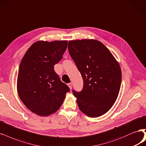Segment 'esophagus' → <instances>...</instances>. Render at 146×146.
Returning a JSON list of instances; mask_svg holds the SVG:
<instances>
[{
	"mask_svg": "<svg viewBox=\"0 0 146 146\" xmlns=\"http://www.w3.org/2000/svg\"><path fill=\"white\" fill-rule=\"evenodd\" d=\"M68 85V86L69 87L70 89H72V83H70Z\"/></svg>",
	"mask_w": 146,
	"mask_h": 146,
	"instance_id": "obj_1",
	"label": "esophagus"
}]
</instances>
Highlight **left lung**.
<instances>
[{
    "instance_id": "1",
    "label": "left lung",
    "mask_w": 146,
    "mask_h": 146,
    "mask_svg": "<svg viewBox=\"0 0 146 146\" xmlns=\"http://www.w3.org/2000/svg\"><path fill=\"white\" fill-rule=\"evenodd\" d=\"M68 51L83 80L80 92L72 90L81 111L98 117L112 107L119 94L121 71L109 50L95 40H78L68 43Z\"/></svg>"
}]
</instances>
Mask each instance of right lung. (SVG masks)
Returning <instances> with one entry per match:
<instances>
[{"label": "right lung", "instance_id": "1", "mask_svg": "<svg viewBox=\"0 0 146 146\" xmlns=\"http://www.w3.org/2000/svg\"><path fill=\"white\" fill-rule=\"evenodd\" d=\"M66 40L38 41L28 49L20 64L17 92L23 104L40 116H48L61 106L70 91L55 72L54 66L63 58Z\"/></svg>", "mask_w": 146, "mask_h": 146}]
</instances>
